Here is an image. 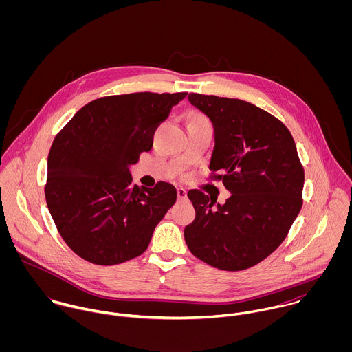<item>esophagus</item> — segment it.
Returning a JSON list of instances; mask_svg holds the SVG:
<instances>
[{"label":"esophagus","mask_w":352,"mask_h":352,"mask_svg":"<svg viewBox=\"0 0 352 352\" xmlns=\"http://www.w3.org/2000/svg\"><path fill=\"white\" fill-rule=\"evenodd\" d=\"M177 198L182 201V199H186L187 198V191L184 188H177Z\"/></svg>","instance_id":"34e87169"}]
</instances>
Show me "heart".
I'll list each match as a JSON object with an SVG mask.
<instances>
[{
  "instance_id": "obj_1",
  "label": "heart",
  "mask_w": 352,
  "mask_h": 352,
  "mask_svg": "<svg viewBox=\"0 0 352 352\" xmlns=\"http://www.w3.org/2000/svg\"><path fill=\"white\" fill-rule=\"evenodd\" d=\"M195 120H204V119H195Z\"/></svg>"
}]
</instances>
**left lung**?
Listing matches in <instances>:
<instances>
[{"mask_svg":"<svg viewBox=\"0 0 352 352\" xmlns=\"http://www.w3.org/2000/svg\"><path fill=\"white\" fill-rule=\"evenodd\" d=\"M188 101L212 124L208 168L222 173L230 197L221 204L188 191L197 217L184 229L186 244L219 270L250 268L283 243L300 214L305 176L296 142L280 120L248 101L198 94Z\"/></svg>","mask_w":352,"mask_h":352,"instance_id":"1","label":"left lung"}]
</instances>
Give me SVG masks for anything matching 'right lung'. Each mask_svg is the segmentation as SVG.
Here are the masks:
<instances>
[{
	"label": "right lung",
	"mask_w": 352,
	"mask_h": 352,
	"mask_svg": "<svg viewBox=\"0 0 352 352\" xmlns=\"http://www.w3.org/2000/svg\"><path fill=\"white\" fill-rule=\"evenodd\" d=\"M187 94H130L91 101L55 137L46 201L70 250L99 265L142 254L175 204L176 188L131 183L130 166L153 146L155 127Z\"/></svg>",
	"instance_id": "obj_1"
}]
</instances>
